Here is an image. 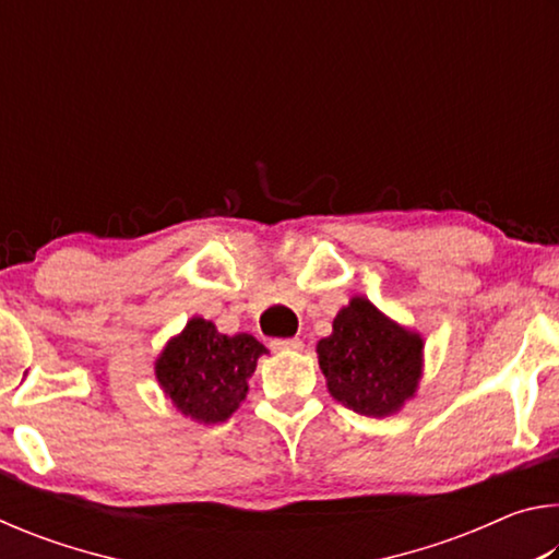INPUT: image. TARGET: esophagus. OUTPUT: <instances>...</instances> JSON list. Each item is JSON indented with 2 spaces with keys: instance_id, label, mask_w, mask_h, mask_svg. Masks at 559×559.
<instances>
[{
  "instance_id": "obj_1",
  "label": "esophagus",
  "mask_w": 559,
  "mask_h": 559,
  "mask_svg": "<svg viewBox=\"0 0 559 559\" xmlns=\"http://www.w3.org/2000/svg\"><path fill=\"white\" fill-rule=\"evenodd\" d=\"M271 349L273 353H296V349H302V340H298V337L271 340Z\"/></svg>"
}]
</instances>
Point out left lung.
Masks as SVG:
<instances>
[{
	"label": "left lung",
	"instance_id": "1",
	"mask_svg": "<svg viewBox=\"0 0 559 559\" xmlns=\"http://www.w3.org/2000/svg\"><path fill=\"white\" fill-rule=\"evenodd\" d=\"M421 337L353 298L318 343L320 370L337 402L365 416H386L414 394L421 374Z\"/></svg>",
	"mask_w": 559,
	"mask_h": 559
}]
</instances>
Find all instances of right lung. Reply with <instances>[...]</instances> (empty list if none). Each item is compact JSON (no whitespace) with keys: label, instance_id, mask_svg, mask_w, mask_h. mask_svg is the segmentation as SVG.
Returning <instances> with one entry per match:
<instances>
[{"label":"right lung","instance_id":"obj_1","mask_svg":"<svg viewBox=\"0 0 559 559\" xmlns=\"http://www.w3.org/2000/svg\"><path fill=\"white\" fill-rule=\"evenodd\" d=\"M266 353L251 335H222L214 323L192 318L182 335L169 340L155 365L157 382L179 412L197 421L229 419L249 392L257 359Z\"/></svg>","mask_w":559,"mask_h":559}]
</instances>
